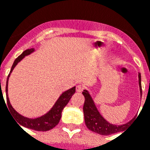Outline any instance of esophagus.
Wrapping results in <instances>:
<instances>
[{
	"label": "esophagus",
	"instance_id": "esophagus-1",
	"mask_svg": "<svg viewBox=\"0 0 150 150\" xmlns=\"http://www.w3.org/2000/svg\"><path fill=\"white\" fill-rule=\"evenodd\" d=\"M76 92L78 93L82 92L83 90V86L82 85H77L76 87Z\"/></svg>",
	"mask_w": 150,
	"mask_h": 150
}]
</instances>
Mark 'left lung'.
Returning <instances> with one entry per match:
<instances>
[{
	"label": "left lung",
	"instance_id": "obj_1",
	"mask_svg": "<svg viewBox=\"0 0 150 150\" xmlns=\"http://www.w3.org/2000/svg\"><path fill=\"white\" fill-rule=\"evenodd\" d=\"M139 90H140V94L142 96V86H141V75L139 74ZM83 95L85 97L83 105V113H84V120L86 127L96 133H98L103 136H108V135L113 134V133L121 132L125 129V127H128L131 124L132 120L134 118L126 124L117 126L110 123L105 120L103 117L100 115L99 111L97 110L94 102L93 100L92 97L88 93V91L84 90L83 91Z\"/></svg>",
	"mask_w": 150,
	"mask_h": 150
}]
</instances>
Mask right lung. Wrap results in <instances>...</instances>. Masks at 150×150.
<instances>
[{
  "mask_svg": "<svg viewBox=\"0 0 150 150\" xmlns=\"http://www.w3.org/2000/svg\"><path fill=\"white\" fill-rule=\"evenodd\" d=\"M34 51L33 48H30V49H28L25 51H23L18 57L14 60L11 70L10 71V74H8L7 79V83H6V96H7V106L10 110V112L12 113L13 116L15 120L17 121L19 124L21 125L23 127H26V128H29L33 129V130L37 131H47L50 130L54 127H55L59 123L60 120L61 118V112L62 110H64V108L67 104L68 102L70 101L73 95L74 94V93L76 91V87L74 86L73 88L70 89V90H67L65 92H64L60 95L57 102L55 103V104L52 107L51 110L48 112H47L45 115L42 116L40 117L35 119H29L28 117H24L19 114L12 107V106L10 103V100L8 98V94H7V85H8V79L11 75V73L12 72V70H13V68L15 67V66L19 63L21 60L23 59L25 56L29 55Z\"/></svg>",
  "mask_w": 150,
  "mask_h": 150,
  "instance_id": "right-lung-1",
  "label": "right lung"
}]
</instances>
